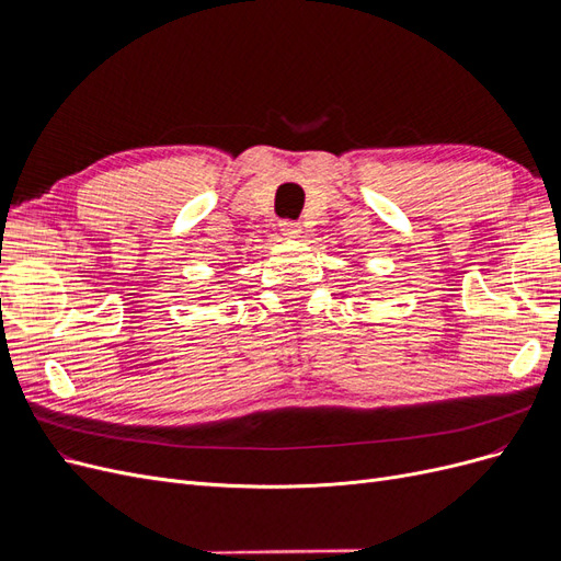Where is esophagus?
Segmentation results:
<instances>
[{"label":"esophagus","mask_w":561,"mask_h":561,"mask_svg":"<svg viewBox=\"0 0 561 561\" xmlns=\"http://www.w3.org/2000/svg\"><path fill=\"white\" fill-rule=\"evenodd\" d=\"M280 233L285 236V239H299L301 225L293 222V219H283V222H280Z\"/></svg>","instance_id":"esophagus-1"}]
</instances>
